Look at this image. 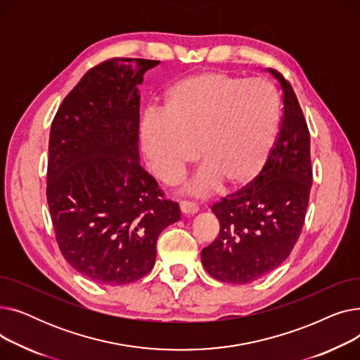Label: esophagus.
I'll use <instances>...</instances> for the list:
<instances>
[{
	"instance_id": "obj_1",
	"label": "esophagus",
	"mask_w": 360,
	"mask_h": 360,
	"mask_svg": "<svg viewBox=\"0 0 360 360\" xmlns=\"http://www.w3.org/2000/svg\"><path fill=\"white\" fill-rule=\"evenodd\" d=\"M179 207H181V212H182L184 214H195V213H198V210H200L197 204L188 202V201H181Z\"/></svg>"
}]
</instances>
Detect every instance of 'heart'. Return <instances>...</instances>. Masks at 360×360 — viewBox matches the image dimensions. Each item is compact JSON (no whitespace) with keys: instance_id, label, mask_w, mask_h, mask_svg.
Wrapping results in <instances>:
<instances>
[{"instance_id":"obj_1","label":"heart","mask_w":360,"mask_h":360,"mask_svg":"<svg viewBox=\"0 0 360 360\" xmlns=\"http://www.w3.org/2000/svg\"><path fill=\"white\" fill-rule=\"evenodd\" d=\"M280 125V101L266 80L204 71L170 87L163 113H148L141 143L148 165L163 182H174L188 163L204 162L188 185L207 195L226 182L251 184L266 166Z\"/></svg>"}]
</instances>
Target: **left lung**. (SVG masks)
I'll use <instances>...</instances> for the list:
<instances>
[{
    "mask_svg": "<svg viewBox=\"0 0 360 360\" xmlns=\"http://www.w3.org/2000/svg\"><path fill=\"white\" fill-rule=\"evenodd\" d=\"M283 91V118L271 155L252 184L212 207L219 236L201 251L216 280L247 285L276 270L292 252L305 221L312 185L311 137L296 94L269 68Z\"/></svg>",
    "mask_w": 360,
    "mask_h": 360,
    "instance_id": "8db88e82",
    "label": "left lung"
}]
</instances>
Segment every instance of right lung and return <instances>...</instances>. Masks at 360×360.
Wrapping results in <instances>:
<instances>
[{"label": "right lung", "mask_w": 360, "mask_h": 360, "mask_svg": "<svg viewBox=\"0 0 360 360\" xmlns=\"http://www.w3.org/2000/svg\"><path fill=\"white\" fill-rule=\"evenodd\" d=\"M160 61L113 58L89 70L52 121L46 197L70 266L121 286L155 266L156 242L181 219L140 163V90Z\"/></svg>", "instance_id": "add662e5"}]
</instances>
